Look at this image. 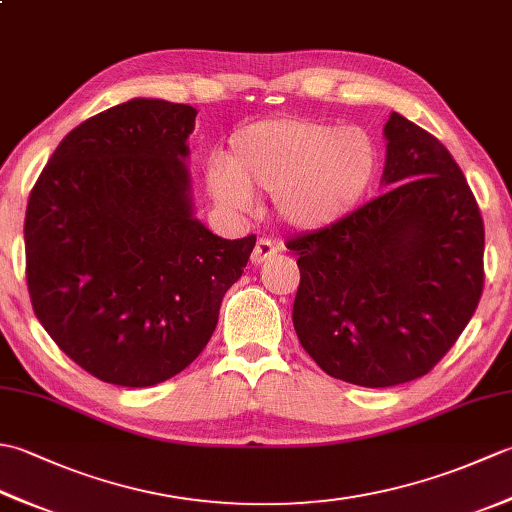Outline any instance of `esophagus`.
I'll list each match as a JSON object with an SVG mask.
<instances>
[{
	"label": "esophagus",
	"instance_id": "obj_1",
	"mask_svg": "<svg viewBox=\"0 0 512 512\" xmlns=\"http://www.w3.org/2000/svg\"><path fill=\"white\" fill-rule=\"evenodd\" d=\"M277 250H279V246L273 242V239L259 237L257 244H255L253 255H250V262H253V264H264L266 259H270V257L277 253Z\"/></svg>",
	"mask_w": 512,
	"mask_h": 512
}]
</instances>
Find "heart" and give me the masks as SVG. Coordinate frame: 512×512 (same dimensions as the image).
Here are the masks:
<instances>
[{"mask_svg":"<svg viewBox=\"0 0 512 512\" xmlns=\"http://www.w3.org/2000/svg\"><path fill=\"white\" fill-rule=\"evenodd\" d=\"M378 147L361 127L279 116L231 136L228 156L209 169V189L226 209L273 195L290 226L319 228L350 213L372 191Z\"/></svg>","mask_w":512,"mask_h":512,"instance_id":"b5f03b06","label":"heart"}]
</instances>
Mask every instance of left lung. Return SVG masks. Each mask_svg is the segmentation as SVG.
<instances>
[{"mask_svg":"<svg viewBox=\"0 0 512 512\" xmlns=\"http://www.w3.org/2000/svg\"><path fill=\"white\" fill-rule=\"evenodd\" d=\"M389 189L317 231L290 237L301 281L292 323L314 363L361 387L436 367L484 290V222L436 136L391 112Z\"/></svg>","mask_w":512,"mask_h":512,"instance_id":"obj_1","label":"left lung"}]
</instances>
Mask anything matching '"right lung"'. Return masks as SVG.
I'll return each instance as SVG.
<instances>
[{
	"label": "right lung",
	"instance_id": "1",
	"mask_svg": "<svg viewBox=\"0 0 512 512\" xmlns=\"http://www.w3.org/2000/svg\"><path fill=\"white\" fill-rule=\"evenodd\" d=\"M191 105L134 99L74 127L30 191L26 281L43 330L103 383L149 387L209 343L257 237L193 220Z\"/></svg>",
	"mask_w": 512,
	"mask_h": 512
}]
</instances>
